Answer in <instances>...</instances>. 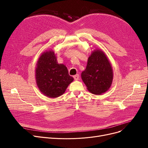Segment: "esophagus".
Returning <instances> with one entry per match:
<instances>
[{
	"label": "esophagus",
	"instance_id": "esophagus-1",
	"mask_svg": "<svg viewBox=\"0 0 148 148\" xmlns=\"http://www.w3.org/2000/svg\"><path fill=\"white\" fill-rule=\"evenodd\" d=\"M73 77H74V79L75 80H78L79 79V74H76V75H74Z\"/></svg>",
	"mask_w": 148,
	"mask_h": 148
}]
</instances>
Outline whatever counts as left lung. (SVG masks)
<instances>
[{
    "label": "left lung",
    "mask_w": 148,
    "mask_h": 148,
    "mask_svg": "<svg viewBox=\"0 0 148 148\" xmlns=\"http://www.w3.org/2000/svg\"><path fill=\"white\" fill-rule=\"evenodd\" d=\"M81 77L87 89L93 94L101 95L110 89L113 71L109 60L103 50L95 49L91 52Z\"/></svg>",
    "instance_id": "left-lung-1"
}]
</instances>
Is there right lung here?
I'll list each match as a JSON object with an SVG mask.
<instances>
[{
	"mask_svg": "<svg viewBox=\"0 0 148 148\" xmlns=\"http://www.w3.org/2000/svg\"><path fill=\"white\" fill-rule=\"evenodd\" d=\"M37 86L45 96L55 98L64 94L74 80L66 66L58 64L53 50L43 52L39 58L35 69Z\"/></svg>",
	"mask_w": 148,
	"mask_h": 148,
	"instance_id": "add662e5",
	"label": "right lung"
}]
</instances>
